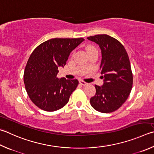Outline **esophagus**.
<instances>
[{
    "instance_id": "1",
    "label": "esophagus",
    "mask_w": 154,
    "mask_h": 154,
    "mask_svg": "<svg viewBox=\"0 0 154 154\" xmlns=\"http://www.w3.org/2000/svg\"><path fill=\"white\" fill-rule=\"evenodd\" d=\"M79 83H80L81 85H88V83L83 82V81H82V80H79Z\"/></svg>"
}]
</instances>
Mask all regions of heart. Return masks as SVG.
<instances>
[{
  "instance_id": "1",
  "label": "heart",
  "mask_w": 154,
  "mask_h": 154,
  "mask_svg": "<svg viewBox=\"0 0 154 154\" xmlns=\"http://www.w3.org/2000/svg\"><path fill=\"white\" fill-rule=\"evenodd\" d=\"M95 48L94 46H87L86 47V50H87V52H89V50H92V49H94Z\"/></svg>"
}]
</instances>
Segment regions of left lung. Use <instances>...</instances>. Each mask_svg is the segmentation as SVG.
Instances as JSON below:
<instances>
[{"label":"left lung","instance_id":"1","mask_svg":"<svg viewBox=\"0 0 154 154\" xmlns=\"http://www.w3.org/2000/svg\"><path fill=\"white\" fill-rule=\"evenodd\" d=\"M88 40L98 44L101 49L100 64L102 86L95 85L96 95L90 99L95 110L102 113L116 110L131 93L133 74L127 52L119 41L106 34L89 36Z\"/></svg>","mask_w":154,"mask_h":154}]
</instances>
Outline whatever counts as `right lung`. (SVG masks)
Masks as SVG:
<instances>
[{"mask_svg":"<svg viewBox=\"0 0 154 154\" xmlns=\"http://www.w3.org/2000/svg\"><path fill=\"white\" fill-rule=\"evenodd\" d=\"M83 38H54L33 50L24 71V84L30 100L38 108L53 112L67 104L76 89L77 79H58L59 66L64 67L71 52Z\"/></svg>","mask_w":154,"mask_h":154,"instance_id":"1","label":"right lung"}]
</instances>
